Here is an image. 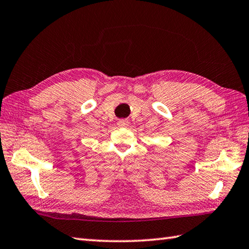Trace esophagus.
<instances>
[{
    "mask_svg": "<svg viewBox=\"0 0 249 249\" xmlns=\"http://www.w3.org/2000/svg\"><path fill=\"white\" fill-rule=\"evenodd\" d=\"M117 125H119L120 127H126V126L128 125V121L125 120V119L119 120V122H117Z\"/></svg>",
    "mask_w": 249,
    "mask_h": 249,
    "instance_id": "esophagus-1",
    "label": "esophagus"
}]
</instances>
